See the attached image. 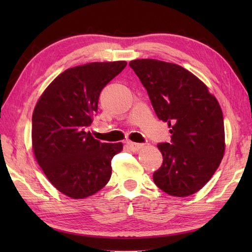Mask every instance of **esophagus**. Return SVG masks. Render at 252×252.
Listing matches in <instances>:
<instances>
[{
	"label": "esophagus",
	"instance_id": "esophagus-1",
	"mask_svg": "<svg viewBox=\"0 0 252 252\" xmlns=\"http://www.w3.org/2000/svg\"><path fill=\"white\" fill-rule=\"evenodd\" d=\"M126 144H127V146L130 147L131 151H133V152L138 151V149H140V148L143 146V144H140V143H134V142H131V141H127V142H126Z\"/></svg>",
	"mask_w": 252,
	"mask_h": 252
}]
</instances>
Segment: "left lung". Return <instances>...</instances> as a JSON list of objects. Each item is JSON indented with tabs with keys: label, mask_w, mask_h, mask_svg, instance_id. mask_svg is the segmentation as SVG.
Here are the masks:
<instances>
[{
	"label": "left lung",
	"mask_w": 252,
	"mask_h": 252,
	"mask_svg": "<svg viewBox=\"0 0 252 252\" xmlns=\"http://www.w3.org/2000/svg\"><path fill=\"white\" fill-rule=\"evenodd\" d=\"M171 142L159 143L161 167L153 179L160 189L185 197L201 189L215 174L225 149L221 107L208 88L185 68L156 60L132 61Z\"/></svg>",
	"instance_id": "left-lung-1"
}]
</instances>
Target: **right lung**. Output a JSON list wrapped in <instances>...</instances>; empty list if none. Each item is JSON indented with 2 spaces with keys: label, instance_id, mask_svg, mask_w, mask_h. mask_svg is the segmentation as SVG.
<instances>
[{
  "label": "right lung",
  "instance_id": "obj_1",
  "mask_svg": "<svg viewBox=\"0 0 252 252\" xmlns=\"http://www.w3.org/2000/svg\"><path fill=\"white\" fill-rule=\"evenodd\" d=\"M126 62L91 63L61 73L42 94L32 115V147L56 189L73 199L92 196L108 183L111 159L121 143H101L87 133L99 94Z\"/></svg>",
  "mask_w": 252,
  "mask_h": 252
}]
</instances>
